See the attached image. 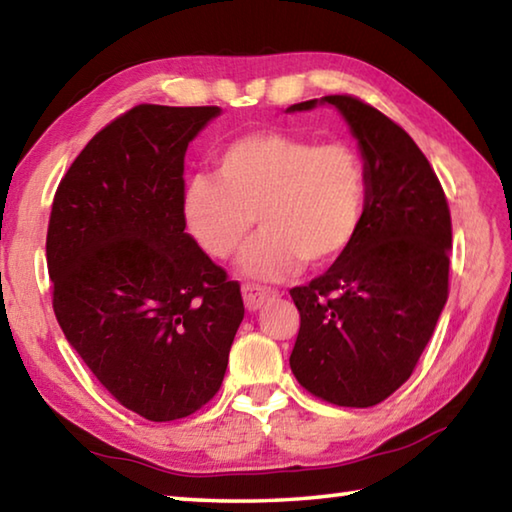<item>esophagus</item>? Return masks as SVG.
Listing matches in <instances>:
<instances>
[{"instance_id": "obj_1", "label": "esophagus", "mask_w": 512, "mask_h": 512, "mask_svg": "<svg viewBox=\"0 0 512 512\" xmlns=\"http://www.w3.org/2000/svg\"><path fill=\"white\" fill-rule=\"evenodd\" d=\"M241 293H244V302L250 311H255L264 305V300L277 296L275 289H268V287H259V284L253 282H246L244 287H241Z\"/></svg>"}]
</instances>
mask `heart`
Returning a JSON list of instances; mask_svg holds the SVG:
<instances>
[{
  "label": "heart",
  "instance_id": "1",
  "mask_svg": "<svg viewBox=\"0 0 512 512\" xmlns=\"http://www.w3.org/2000/svg\"><path fill=\"white\" fill-rule=\"evenodd\" d=\"M215 176L185 187L189 235L221 262L237 257L253 237L257 216L266 230L246 255L250 275H287L307 262L323 268L357 241L368 207V171L345 142L259 131L223 146Z\"/></svg>",
  "mask_w": 512,
  "mask_h": 512
}]
</instances>
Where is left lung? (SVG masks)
Masks as SVG:
<instances>
[{
	"mask_svg": "<svg viewBox=\"0 0 512 512\" xmlns=\"http://www.w3.org/2000/svg\"><path fill=\"white\" fill-rule=\"evenodd\" d=\"M318 99L289 110H309ZM359 140L368 207L339 262L289 293L300 311L291 370L336 406L366 409L413 375L449 296L452 216L411 135L352 94H329Z\"/></svg>",
	"mask_w": 512,
	"mask_h": 512,
	"instance_id": "left-lung-1",
	"label": "left lung"
}]
</instances>
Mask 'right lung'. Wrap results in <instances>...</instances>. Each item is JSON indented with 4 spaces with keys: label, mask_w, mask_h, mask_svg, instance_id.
<instances>
[{
    "label": "right lung",
    "mask_w": 512,
    "mask_h": 512,
    "mask_svg": "<svg viewBox=\"0 0 512 512\" xmlns=\"http://www.w3.org/2000/svg\"><path fill=\"white\" fill-rule=\"evenodd\" d=\"M216 106L140 103L60 180L47 228L51 305L101 386L151 422L219 393L244 300L185 232V151Z\"/></svg>",
    "instance_id": "1"
}]
</instances>
